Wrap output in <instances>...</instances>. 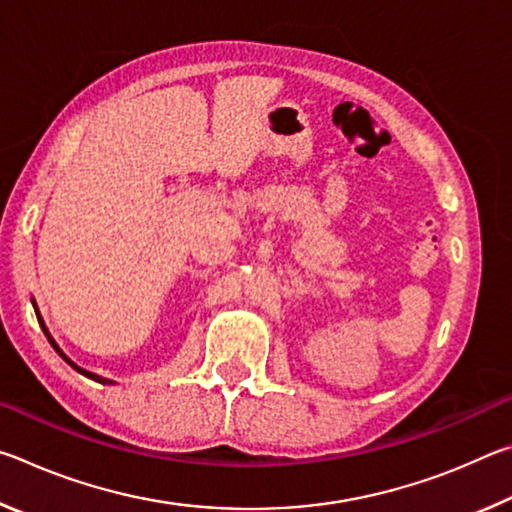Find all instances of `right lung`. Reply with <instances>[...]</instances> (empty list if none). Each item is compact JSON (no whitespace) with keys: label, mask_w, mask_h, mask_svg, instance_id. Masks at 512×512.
Wrapping results in <instances>:
<instances>
[{"label":"right lung","mask_w":512,"mask_h":512,"mask_svg":"<svg viewBox=\"0 0 512 512\" xmlns=\"http://www.w3.org/2000/svg\"><path fill=\"white\" fill-rule=\"evenodd\" d=\"M40 325H42V320H40ZM42 329H45V334H47V327L45 325H42ZM49 336V334H47ZM49 341H51V345H54V350L60 354V357H63L67 363H69V366H72L74 370H79L81 372V375H85V377H90V379H97V381H103V384H112V381L110 379H101V377H97V375H92V372H88V370H83V368H79V366H76V363H72V361H69L67 357H65V354L63 352H60L58 350V345L54 343V339H51V336H49Z\"/></svg>","instance_id":"right-lung-1"}]
</instances>
